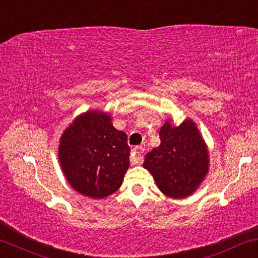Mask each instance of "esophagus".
I'll return each mask as SVG.
<instances>
[{
  "instance_id": "1",
  "label": "esophagus",
  "mask_w": 258,
  "mask_h": 258,
  "mask_svg": "<svg viewBox=\"0 0 258 258\" xmlns=\"http://www.w3.org/2000/svg\"><path fill=\"white\" fill-rule=\"evenodd\" d=\"M143 152H144V148H143V146H136V148L132 150V155H131L132 164H142Z\"/></svg>"
}]
</instances>
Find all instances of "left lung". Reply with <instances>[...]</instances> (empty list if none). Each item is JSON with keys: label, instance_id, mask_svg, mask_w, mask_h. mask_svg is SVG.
<instances>
[{"label": "left lung", "instance_id": "left-lung-1", "mask_svg": "<svg viewBox=\"0 0 258 258\" xmlns=\"http://www.w3.org/2000/svg\"><path fill=\"white\" fill-rule=\"evenodd\" d=\"M161 145L152 149L143 167L151 172L163 194L184 199L197 191L210 170L208 146L197 123L185 119L175 126L165 120L159 131Z\"/></svg>", "mask_w": 258, "mask_h": 258}]
</instances>
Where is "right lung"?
<instances>
[{
  "mask_svg": "<svg viewBox=\"0 0 258 258\" xmlns=\"http://www.w3.org/2000/svg\"><path fill=\"white\" fill-rule=\"evenodd\" d=\"M125 132L118 131L103 110H87L74 119L58 146L61 171L75 190L91 199H105L121 187L130 167Z\"/></svg>",
  "mask_w": 258,
  "mask_h": 258,
  "instance_id": "obj_1",
  "label": "right lung"
}]
</instances>
